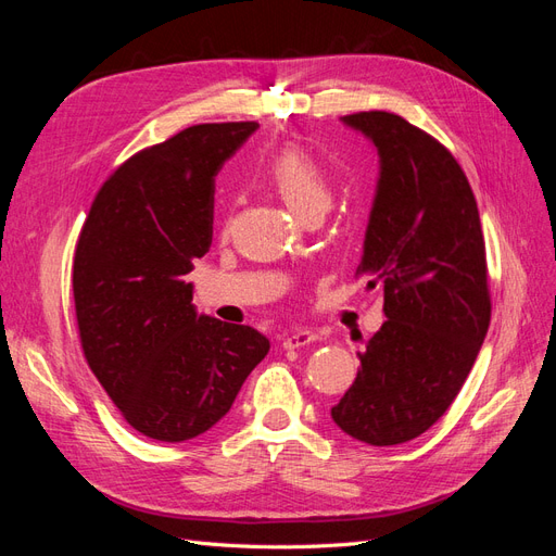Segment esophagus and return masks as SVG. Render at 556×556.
<instances>
[{"label": "esophagus", "mask_w": 556, "mask_h": 556, "mask_svg": "<svg viewBox=\"0 0 556 556\" xmlns=\"http://www.w3.org/2000/svg\"><path fill=\"white\" fill-rule=\"evenodd\" d=\"M313 341H317V333L315 331H311V329H296V331L285 336L282 348L285 350H294V348H304V345H308Z\"/></svg>", "instance_id": "obj_1"}]
</instances>
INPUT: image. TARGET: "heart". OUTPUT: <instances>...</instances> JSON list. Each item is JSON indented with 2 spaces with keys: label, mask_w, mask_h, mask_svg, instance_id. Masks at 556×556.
<instances>
[{
  "label": "heart",
  "mask_w": 556,
  "mask_h": 556,
  "mask_svg": "<svg viewBox=\"0 0 556 556\" xmlns=\"http://www.w3.org/2000/svg\"><path fill=\"white\" fill-rule=\"evenodd\" d=\"M266 180L296 215L308 220L323 215L331 204V180L306 150L288 146L266 164Z\"/></svg>",
  "instance_id": "1"
}]
</instances>
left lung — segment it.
Segmentation results:
<instances>
[{"mask_svg": "<svg viewBox=\"0 0 556 556\" xmlns=\"http://www.w3.org/2000/svg\"><path fill=\"white\" fill-rule=\"evenodd\" d=\"M343 123L380 155L357 276L384 285L387 319L331 417L362 443L399 445L443 417L490 329L484 239L473 190L443 143L387 111Z\"/></svg>", "mask_w": 556, "mask_h": 556, "instance_id": "left-lung-1", "label": "left lung"}]
</instances>
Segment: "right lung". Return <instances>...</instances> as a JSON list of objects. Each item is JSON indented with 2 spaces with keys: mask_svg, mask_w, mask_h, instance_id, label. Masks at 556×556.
<instances>
[{
  "mask_svg": "<svg viewBox=\"0 0 556 556\" xmlns=\"http://www.w3.org/2000/svg\"><path fill=\"white\" fill-rule=\"evenodd\" d=\"M257 127L192 125L143 148L109 176L80 229L83 355L148 439L190 441L220 422L271 348L257 329L199 315L182 280L211 248L215 176Z\"/></svg>",
  "mask_w": 556,
  "mask_h": 556,
  "instance_id": "obj_1",
  "label": "right lung"
}]
</instances>
